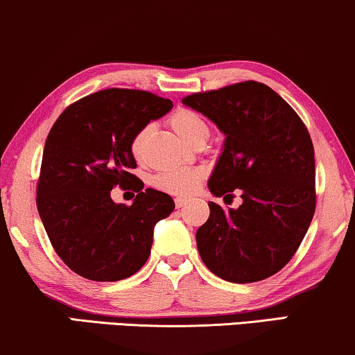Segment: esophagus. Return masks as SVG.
I'll list each match as a JSON object with an SVG mask.
<instances>
[{
  "label": "esophagus",
  "instance_id": "obj_1",
  "mask_svg": "<svg viewBox=\"0 0 355 355\" xmlns=\"http://www.w3.org/2000/svg\"><path fill=\"white\" fill-rule=\"evenodd\" d=\"M174 203H176V208H182L184 205L187 203V198H182V197H178L176 200H174Z\"/></svg>",
  "mask_w": 355,
  "mask_h": 355
}]
</instances>
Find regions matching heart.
I'll return each mask as SVG.
<instances>
[{"label":"heart","mask_w":355,"mask_h":355,"mask_svg":"<svg viewBox=\"0 0 355 355\" xmlns=\"http://www.w3.org/2000/svg\"><path fill=\"white\" fill-rule=\"evenodd\" d=\"M168 124L179 137L191 145H202L210 135V125L207 119L196 110L176 108L168 116ZM152 132V125H142L134 132L129 142V150L135 162L142 163L145 159L147 139ZM202 181V173L197 169H166L159 171L152 178V184L158 191H163L171 196L186 197L198 189Z\"/></svg>","instance_id":"obj_1"}]
</instances>
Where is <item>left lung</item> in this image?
I'll return each instance as SVG.
<instances>
[{"instance_id": "1", "label": "left lung", "mask_w": 355, "mask_h": 355, "mask_svg": "<svg viewBox=\"0 0 355 355\" xmlns=\"http://www.w3.org/2000/svg\"><path fill=\"white\" fill-rule=\"evenodd\" d=\"M182 103L226 135L208 187L239 208L208 202L197 230L207 268L230 283H255L278 273L297 252L315 213V155L304 121L288 101L255 80L197 92Z\"/></svg>"}]
</instances>
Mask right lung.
I'll return each mask as SVG.
<instances>
[{"label":"right lung","instance_id":"add662e5","mask_svg":"<svg viewBox=\"0 0 355 355\" xmlns=\"http://www.w3.org/2000/svg\"><path fill=\"white\" fill-rule=\"evenodd\" d=\"M173 101L132 89H106L74 101L60 114L43 148L37 208L53 249L82 278L119 281L142 268L153 227L169 216L168 193L134 176V132L162 118ZM138 192L132 206L114 204L116 186Z\"/></svg>","mask_w":355,"mask_h":355}]
</instances>
